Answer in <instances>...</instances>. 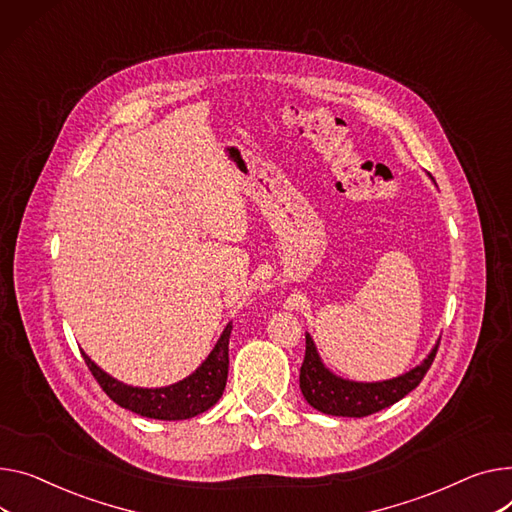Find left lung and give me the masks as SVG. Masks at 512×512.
Here are the masks:
<instances>
[{
  "mask_svg": "<svg viewBox=\"0 0 512 512\" xmlns=\"http://www.w3.org/2000/svg\"><path fill=\"white\" fill-rule=\"evenodd\" d=\"M440 339L432 352L412 368L410 372L399 374L395 379L379 381V383H358L348 381L333 374L323 362L315 348L311 333H306V352L304 362L300 366V391L304 399L313 405L315 410L327 416H344V418H364L377 414L385 407L397 403L407 393L414 391L428 368L434 362Z\"/></svg>",
  "mask_w": 512,
  "mask_h": 512,
  "instance_id": "obj_1",
  "label": "left lung"
}]
</instances>
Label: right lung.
Returning a JSON list of instances; mask_svg holds the SVG:
<instances>
[{"label":"right lung","mask_w":512,"mask_h":512,"mask_svg":"<svg viewBox=\"0 0 512 512\" xmlns=\"http://www.w3.org/2000/svg\"><path fill=\"white\" fill-rule=\"evenodd\" d=\"M232 323L222 331L218 344L210 352V356L201 362V366L191 372L187 379L160 387V389H144L131 387L98 368L84 352V362L90 368L92 377L117 405L125 410L152 418V420H189L208 412L210 407L222 397L226 379H228V342H230Z\"/></svg>","instance_id":"obj_1"}]
</instances>
